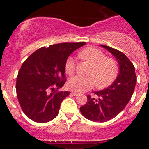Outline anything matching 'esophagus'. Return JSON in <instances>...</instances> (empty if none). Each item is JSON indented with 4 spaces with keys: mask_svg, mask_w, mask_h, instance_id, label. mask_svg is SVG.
<instances>
[{
    "mask_svg": "<svg viewBox=\"0 0 149 149\" xmlns=\"http://www.w3.org/2000/svg\"><path fill=\"white\" fill-rule=\"evenodd\" d=\"M71 94H72V95H73V96H76V95H78V92H76V91H72L71 92Z\"/></svg>",
    "mask_w": 149,
    "mask_h": 149,
    "instance_id": "esophagus-1",
    "label": "esophagus"
}]
</instances>
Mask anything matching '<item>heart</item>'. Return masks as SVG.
Returning <instances> with one entry per match:
<instances>
[{
    "mask_svg": "<svg viewBox=\"0 0 149 149\" xmlns=\"http://www.w3.org/2000/svg\"><path fill=\"white\" fill-rule=\"evenodd\" d=\"M83 59L92 64L88 76H76L68 81V87L78 92H85L95 86L106 88L115 80L118 73L116 62L111 58H106L105 54L100 49L90 47L83 49L80 53ZM65 70L68 74H72L75 71V61L72 57L67 59Z\"/></svg>",
    "mask_w": 149,
    "mask_h": 149,
    "instance_id": "1",
    "label": "heart"
}]
</instances>
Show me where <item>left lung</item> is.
Segmentation results:
<instances>
[{
	"instance_id": "1",
	"label": "left lung",
	"mask_w": 149,
	"mask_h": 149,
	"mask_svg": "<svg viewBox=\"0 0 149 149\" xmlns=\"http://www.w3.org/2000/svg\"><path fill=\"white\" fill-rule=\"evenodd\" d=\"M101 47L111 53L118 61L119 73L110 86L93 92L98 99L88 95V102L80 108L85 118L94 122H107L122 111L130 100L136 83L134 65L125 54L109 46Z\"/></svg>"
}]
</instances>
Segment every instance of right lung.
Wrapping results in <instances>:
<instances>
[{
  "label": "right lung",
  "instance_id": "1",
  "mask_svg": "<svg viewBox=\"0 0 149 149\" xmlns=\"http://www.w3.org/2000/svg\"><path fill=\"white\" fill-rule=\"evenodd\" d=\"M85 44L64 42L42 47L22 64L17 77L16 91L27 117L37 123H47L55 118L61 102L71 93L55 90L66 83V61L71 53Z\"/></svg>",
  "mask_w": 149,
  "mask_h": 149
}]
</instances>
